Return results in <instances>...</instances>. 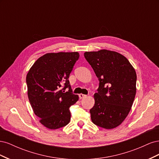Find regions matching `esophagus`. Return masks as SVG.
<instances>
[{"mask_svg": "<svg viewBox=\"0 0 159 159\" xmlns=\"http://www.w3.org/2000/svg\"><path fill=\"white\" fill-rule=\"evenodd\" d=\"M86 95H84V94H83V93H80V94H79V97H80V99H83V98H85L86 97Z\"/></svg>", "mask_w": 159, "mask_h": 159, "instance_id": "esophagus-1", "label": "esophagus"}]
</instances>
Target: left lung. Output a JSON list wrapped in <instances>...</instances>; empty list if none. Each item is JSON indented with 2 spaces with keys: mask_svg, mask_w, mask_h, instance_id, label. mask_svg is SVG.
<instances>
[{
  "mask_svg": "<svg viewBox=\"0 0 159 159\" xmlns=\"http://www.w3.org/2000/svg\"><path fill=\"white\" fill-rule=\"evenodd\" d=\"M84 57L99 81L90 109L91 121L105 129H114L125 119L133 105L137 90L135 70L117 52H85Z\"/></svg>",
  "mask_w": 159,
  "mask_h": 159,
  "instance_id": "left-lung-1",
  "label": "left lung"
}]
</instances>
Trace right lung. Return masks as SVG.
Instances as JSON below:
<instances>
[{"label":"right lung","instance_id":"add662e5","mask_svg":"<svg viewBox=\"0 0 159 159\" xmlns=\"http://www.w3.org/2000/svg\"><path fill=\"white\" fill-rule=\"evenodd\" d=\"M79 57L78 52L47 53L34 62L26 75L31 107L40 123L48 129H57L70 121V107L79 97L71 93L68 78ZM67 87L69 90L65 93Z\"/></svg>","mask_w":159,"mask_h":159}]
</instances>
